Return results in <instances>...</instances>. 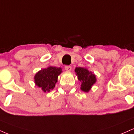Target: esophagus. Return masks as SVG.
Wrapping results in <instances>:
<instances>
[{
    "instance_id": "34e87169",
    "label": "esophagus",
    "mask_w": 134,
    "mask_h": 134,
    "mask_svg": "<svg viewBox=\"0 0 134 134\" xmlns=\"http://www.w3.org/2000/svg\"><path fill=\"white\" fill-rule=\"evenodd\" d=\"M64 68H65V70L66 71H71V66H66L64 67Z\"/></svg>"
}]
</instances>
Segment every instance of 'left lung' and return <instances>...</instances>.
I'll return each instance as SVG.
<instances>
[{"label":"left lung","mask_w":134,"mask_h":134,"mask_svg":"<svg viewBox=\"0 0 134 134\" xmlns=\"http://www.w3.org/2000/svg\"><path fill=\"white\" fill-rule=\"evenodd\" d=\"M75 71L78 79L81 82L80 89L85 92H88L97 81L96 75L83 67H76Z\"/></svg>","instance_id":"obj_1"}]
</instances>
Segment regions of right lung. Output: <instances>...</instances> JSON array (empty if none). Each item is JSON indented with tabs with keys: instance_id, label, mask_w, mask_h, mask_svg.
Listing matches in <instances>:
<instances>
[{
	"instance_id": "obj_1",
	"label": "right lung",
	"mask_w": 134,
	"mask_h": 134,
	"mask_svg": "<svg viewBox=\"0 0 134 134\" xmlns=\"http://www.w3.org/2000/svg\"><path fill=\"white\" fill-rule=\"evenodd\" d=\"M62 73V68L50 66L42 69L36 73L34 76V82L44 92H49L55 87L58 82V76Z\"/></svg>"
}]
</instances>
